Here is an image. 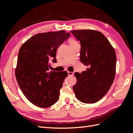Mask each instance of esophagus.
Instances as JSON below:
<instances>
[{
    "instance_id": "34e87169",
    "label": "esophagus",
    "mask_w": 133,
    "mask_h": 133,
    "mask_svg": "<svg viewBox=\"0 0 133 133\" xmlns=\"http://www.w3.org/2000/svg\"><path fill=\"white\" fill-rule=\"evenodd\" d=\"M67 73H68V75H69V76H71V75H74V73L72 72H70V71H68Z\"/></svg>"
}]
</instances>
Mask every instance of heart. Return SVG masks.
Returning <instances> with one entry per match:
<instances>
[{"mask_svg": "<svg viewBox=\"0 0 133 133\" xmlns=\"http://www.w3.org/2000/svg\"><path fill=\"white\" fill-rule=\"evenodd\" d=\"M69 44H74V43H76V42L75 40L73 39H70L69 40Z\"/></svg>", "mask_w": 133, "mask_h": 133, "instance_id": "obj_1", "label": "heart"}]
</instances>
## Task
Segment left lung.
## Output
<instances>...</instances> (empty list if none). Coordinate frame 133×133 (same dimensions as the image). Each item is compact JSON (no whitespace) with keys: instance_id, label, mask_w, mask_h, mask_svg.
<instances>
[{"instance_id":"1","label":"left lung","mask_w":133,"mask_h":133,"mask_svg":"<svg viewBox=\"0 0 133 133\" xmlns=\"http://www.w3.org/2000/svg\"><path fill=\"white\" fill-rule=\"evenodd\" d=\"M71 32L81 45L80 61L88 67L77 79L73 90L77 99L85 103H94L106 94L115 79L116 56L114 48L101 32L91 30Z\"/></svg>"}]
</instances>
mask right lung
Instances as JSON below:
<instances>
[{
	"mask_svg": "<svg viewBox=\"0 0 133 133\" xmlns=\"http://www.w3.org/2000/svg\"><path fill=\"white\" fill-rule=\"evenodd\" d=\"M70 36L64 30L37 34L22 44L18 52L16 77L22 92L30 102L49 107L59 99L66 71H49L56 63L58 47Z\"/></svg>",
	"mask_w": 133,
	"mask_h": 133,
	"instance_id": "1",
	"label": "right lung"
}]
</instances>
